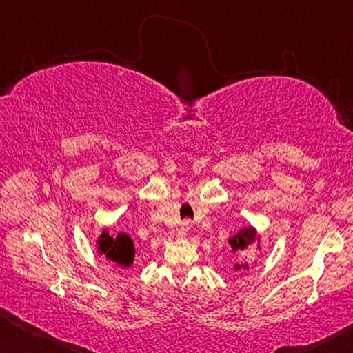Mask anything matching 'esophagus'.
Listing matches in <instances>:
<instances>
[{
    "instance_id": "34e87169",
    "label": "esophagus",
    "mask_w": 353,
    "mask_h": 353,
    "mask_svg": "<svg viewBox=\"0 0 353 353\" xmlns=\"http://www.w3.org/2000/svg\"><path fill=\"white\" fill-rule=\"evenodd\" d=\"M188 230H190V223H188V221H183V223H181V225L177 227V232H176L179 240H185V236H187Z\"/></svg>"
}]
</instances>
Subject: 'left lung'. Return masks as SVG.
<instances>
[{
    "label": "left lung",
    "instance_id": "8db88e82",
    "mask_svg": "<svg viewBox=\"0 0 353 353\" xmlns=\"http://www.w3.org/2000/svg\"><path fill=\"white\" fill-rule=\"evenodd\" d=\"M229 244L232 250H235V252H244V250H249L254 248L260 250L261 236L254 225H248V227H243L241 230H238V234L229 240ZM248 270H249L248 263H241V265L235 263L234 265V271H248Z\"/></svg>",
    "mask_w": 353,
    "mask_h": 353
}]
</instances>
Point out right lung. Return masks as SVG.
Wrapping results in <instances>:
<instances>
[{
	"mask_svg": "<svg viewBox=\"0 0 353 353\" xmlns=\"http://www.w3.org/2000/svg\"><path fill=\"white\" fill-rule=\"evenodd\" d=\"M97 250L101 256L117 263L121 268H129L134 263L135 248L130 236L126 234L112 236L109 232L103 230L97 238Z\"/></svg>",
	"mask_w": 353,
	"mask_h": 353,
	"instance_id": "right-lung-1",
	"label": "right lung"
}]
</instances>
